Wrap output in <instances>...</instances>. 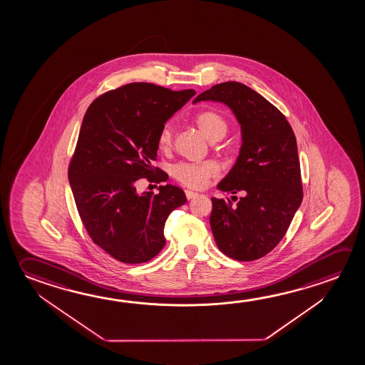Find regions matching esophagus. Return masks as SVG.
I'll use <instances>...</instances> for the list:
<instances>
[{"label":"esophagus","instance_id":"obj_1","mask_svg":"<svg viewBox=\"0 0 365 365\" xmlns=\"http://www.w3.org/2000/svg\"><path fill=\"white\" fill-rule=\"evenodd\" d=\"M185 197H187V200H192V198L197 197L198 195L196 193V192L190 191V190H187V191L185 192Z\"/></svg>","mask_w":365,"mask_h":365}]
</instances>
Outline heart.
Instances as JSON below:
<instances>
[{"instance_id":"b5f03b06","label":"heart","mask_w":365,"mask_h":365,"mask_svg":"<svg viewBox=\"0 0 365 365\" xmlns=\"http://www.w3.org/2000/svg\"><path fill=\"white\" fill-rule=\"evenodd\" d=\"M196 125L200 131L211 141H217L227 135L229 130L227 120L215 110H203L196 117ZM173 143V127L165 123L158 133V146L160 150L170 149ZM174 178L182 185L191 188H202L212 177L219 173L214 163H180L174 165Z\"/></svg>"}]
</instances>
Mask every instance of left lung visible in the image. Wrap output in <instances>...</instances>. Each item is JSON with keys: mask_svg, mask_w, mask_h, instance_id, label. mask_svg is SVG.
<instances>
[{"mask_svg": "<svg viewBox=\"0 0 365 365\" xmlns=\"http://www.w3.org/2000/svg\"><path fill=\"white\" fill-rule=\"evenodd\" d=\"M205 101L230 108L242 130L238 159L217 188L243 197L211 198V230L227 257L255 261L279 245L303 200L297 138L285 115L247 85H214L193 103Z\"/></svg>", "mask_w": 365, "mask_h": 365, "instance_id": "1", "label": "left lung"}]
</instances>
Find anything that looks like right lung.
<instances>
[{
	"label": "right lung",
	"mask_w": 365,
	"mask_h": 365,
	"mask_svg": "<svg viewBox=\"0 0 365 365\" xmlns=\"http://www.w3.org/2000/svg\"><path fill=\"white\" fill-rule=\"evenodd\" d=\"M195 94L131 83L96 98L85 113L68 180L90 238L120 262L155 257L165 245L168 216L187 201L177 185L140 195L136 185L167 182L168 174L151 165L158 133Z\"/></svg>",
	"instance_id": "1"
}]
</instances>
